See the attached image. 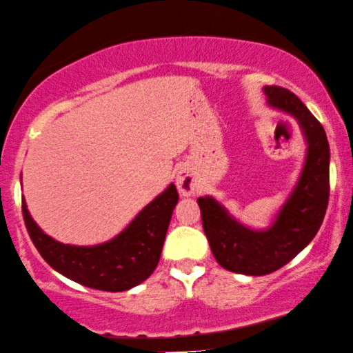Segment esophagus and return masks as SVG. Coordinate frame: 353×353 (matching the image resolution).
Returning <instances> with one entry per match:
<instances>
[{
  "mask_svg": "<svg viewBox=\"0 0 353 353\" xmlns=\"http://www.w3.org/2000/svg\"><path fill=\"white\" fill-rule=\"evenodd\" d=\"M176 184H177V189L181 192V195H184V197L195 194V190H197V181H195L194 174H192L190 169L187 168H181L179 171H177Z\"/></svg>",
  "mask_w": 353,
  "mask_h": 353,
  "instance_id": "obj_1",
  "label": "esophagus"
}]
</instances>
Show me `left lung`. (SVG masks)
Returning <instances> with one entry per match:
<instances>
[{"instance_id":"1","label":"left lung","mask_w":353,"mask_h":353,"mask_svg":"<svg viewBox=\"0 0 353 353\" xmlns=\"http://www.w3.org/2000/svg\"><path fill=\"white\" fill-rule=\"evenodd\" d=\"M272 109L292 115L306 141L300 177L269 228L243 225L212 195L199 197L202 225L210 249L223 269L244 275H267L288 264L321 228L329 200V143L325 132L307 107L280 86H265Z\"/></svg>"}]
</instances>
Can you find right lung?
<instances>
[{"label": "right lung", "mask_w": 353, "mask_h": 353, "mask_svg": "<svg viewBox=\"0 0 353 353\" xmlns=\"http://www.w3.org/2000/svg\"><path fill=\"white\" fill-rule=\"evenodd\" d=\"M179 194L169 184L112 239L94 246L65 244L48 236L22 200V215L34 246L46 262L66 279L102 292H125L153 274Z\"/></svg>", "instance_id": "1"}]
</instances>
